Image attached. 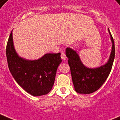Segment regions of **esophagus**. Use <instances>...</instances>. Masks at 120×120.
Listing matches in <instances>:
<instances>
[{
	"label": "esophagus",
	"mask_w": 120,
	"mask_h": 120,
	"mask_svg": "<svg viewBox=\"0 0 120 120\" xmlns=\"http://www.w3.org/2000/svg\"><path fill=\"white\" fill-rule=\"evenodd\" d=\"M61 58H62V59L63 60H66V55H65V54L63 52H61Z\"/></svg>",
	"instance_id": "34e87169"
}]
</instances>
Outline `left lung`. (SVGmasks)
Returning <instances> with one entry per match:
<instances>
[{
	"label": "left lung",
	"mask_w": 120,
	"mask_h": 120,
	"mask_svg": "<svg viewBox=\"0 0 120 120\" xmlns=\"http://www.w3.org/2000/svg\"><path fill=\"white\" fill-rule=\"evenodd\" d=\"M110 36L112 47L108 60L105 64L95 68H89L83 64L77 51L67 47L65 54L68 58L72 82L75 90L79 94H90L98 90L108 78L111 72L115 59V48L114 40L108 29Z\"/></svg>",
	"instance_id": "8db88e82"
}]
</instances>
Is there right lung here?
<instances>
[{
	"label": "right lung",
	"mask_w": 120,
	"mask_h": 120,
	"mask_svg": "<svg viewBox=\"0 0 120 120\" xmlns=\"http://www.w3.org/2000/svg\"><path fill=\"white\" fill-rule=\"evenodd\" d=\"M60 55L46 53L37 60H28L15 51L12 31L7 41L6 56L9 70L17 84L33 96L45 95L52 90L62 62Z\"/></svg>",
	"instance_id": "obj_1"
}]
</instances>
